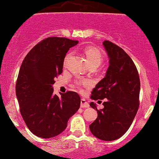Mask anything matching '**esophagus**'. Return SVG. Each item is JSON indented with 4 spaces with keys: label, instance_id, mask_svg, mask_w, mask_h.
Masks as SVG:
<instances>
[{
    "label": "esophagus",
    "instance_id": "esophagus-1",
    "mask_svg": "<svg viewBox=\"0 0 159 159\" xmlns=\"http://www.w3.org/2000/svg\"><path fill=\"white\" fill-rule=\"evenodd\" d=\"M89 107V104H88V102L86 101V100L84 99H81V108H87Z\"/></svg>",
    "mask_w": 159,
    "mask_h": 159
}]
</instances>
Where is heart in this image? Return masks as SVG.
<instances>
[{
  "instance_id": "1",
  "label": "heart",
  "mask_w": 159,
  "mask_h": 159,
  "mask_svg": "<svg viewBox=\"0 0 159 159\" xmlns=\"http://www.w3.org/2000/svg\"><path fill=\"white\" fill-rule=\"evenodd\" d=\"M85 57H86L87 61L89 64L90 67L95 66L98 68L101 65V63L103 61V56L102 52L98 49L93 47H88L84 50ZM69 57V54H68L65 58V63H66V60ZM81 84H87L88 82L87 81H81Z\"/></svg>"
}]
</instances>
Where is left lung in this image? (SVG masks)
I'll return each instance as SVG.
<instances>
[{
  "label": "left lung",
  "mask_w": 159,
  "mask_h": 159,
  "mask_svg": "<svg viewBox=\"0 0 159 159\" xmlns=\"http://www.w3.org/2000/svg\"><path fill=\"white\" fill-rule=\"evenodd\" d=\"M103 45L109 67L104 78L93 89L91 98L105 99V102L101 110H98L93 102L90 103L98 111V117L89 128L99 139L113 141L126 133L136 116L139 106L140 80L134 62L124 50L107 40Z\"/></svg>",
  "instance_id": "1"
}]
</instances>
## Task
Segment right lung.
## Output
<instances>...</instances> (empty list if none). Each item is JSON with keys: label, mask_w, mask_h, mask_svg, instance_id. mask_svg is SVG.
<instances>
[{"label": "right lung", "mask_w": 159, "mask_h": 159, "mask_svg": "<svg viewBox=\"0 0 159 159\" xmlns=\"http://www.w3.org/2000/svg\"><path fill=\"white\" fill-rule=\"evenodd\" d=\"M78 41L64 37L43 39L29 52L20 68L16 95L20 111L32 133L40 138H52L62 133L71 116L78 111V93H53L55 78L62 72L66 53Z\"/></svg>", "instance_id": "add662e5"}]
</instances>
